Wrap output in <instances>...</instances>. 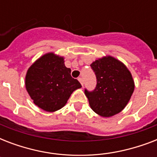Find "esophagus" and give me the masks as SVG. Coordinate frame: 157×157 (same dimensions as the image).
Listing matches in <instances>:
<instances>
[{"label": "esophagus", "mask_w": 157, "mask_h": 157, "mask_svg": "<svg viewBox=\"0 0 157 157\" xmlns=\"http://www.w3.org/2000/svg\"><path fill=\"white\" fill-rule=\"evenodd\" d=\"M78 81H80V83L81 84V86H83V85H84V81H83V79L81 78V77H79V78H78Z\"/></svg>", "instance_id": "obj_1"}]
</instances>
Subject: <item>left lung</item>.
<instances>
[{"label": "left lung", "mask_w": 157, "mask_h": 157, "mask_svg": "<svg viewBox=\"0 0 157 157\" xmlns=\"http://www.w3.org/2000/svg\"><path fill=\"white\" fill-rule=\"evenodd\" d=\"M97 77L93 92L86 90L91 109L103 117L118 114L126 107L134 90V81L128 67L119 59L106 55L90 64Z\"/></svg>", "instance_id": "left-lung-1"}]
</instances>
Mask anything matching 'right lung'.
Masks as SVG:
<instances>
[{"label":"right lung","mask_w":157,"mask_h":157,"mask_svg":"<svg viewBox=\"0 0 157 157\" xmlns=\"http://www.w3.org/2000/svg\"><path fill=\"white\" fill-rule=\"evenodd\" d=\"M64 57L49 52L38 58L25 76V86L36 106L45 112L61 109L74 91L81 88L71 76V69L64 63Z\"/></svg>","instance_id":"obj_1"}]
</instances>
